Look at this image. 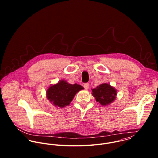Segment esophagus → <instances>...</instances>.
Segmentation results:
<instances>
[{
  "label": "esophagus",
  "instance_id": "obj_1",
  "mask_svg": "<svg viewBox=\"0 0 158 158\" xmlns=\"http://www.w3.org/2000/svg\"><path fill=\"white\" fill-rule=\"evenodd\" d=\"M84 88L86 89H88L89 88V83H85L84 84Z\"/></svg>",
  "mask_w": 158,
  "mask_h": 158
}]
</instances>
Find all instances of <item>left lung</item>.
Wrapping results in <instances>:
<instances>
[{
    "mask_svg": "<svg viewBox=\"0 0 158 158\" xmlns=\"http://www.w3.org/2000/svg\"><path fill=\"white\" fill-rule=\"evenodd\" d=\"M92 95L95 98L97 102L103 106L111 103L115 99L117 90L109 84L104 83L92 89Z\"/></svg>",
    "mask_w": 158,
    "mask_h": 158,
    "instance_id": "8db88e82",
    "label": "left lung"
}]
</instances>
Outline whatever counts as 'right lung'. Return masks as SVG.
<instances>
[{
  "label": "right lung",
  "mask_w": 158,
  "mask_h": 158,
  "mask_svg": "<svg viewBox=\"0 0 158 158\" xmlns=\"http://www.w3.org/2000/svg\"><path fill=\"white\" fill-rule=\"evenodd\" d=\"M83 89L80 85H70L61 80L47 89V97L55 106L63 108L70 104L78 91Z\"/></svg>",
  "instance_id": "obj_1"
}]
</instances>
